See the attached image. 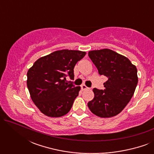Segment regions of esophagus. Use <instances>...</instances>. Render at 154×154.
Masks as SVG:
<instances>
[{"instance_id":"1","label":"esophagus","mask_w":154,"mask_h":154,"mask_svg":"<svg viewBox=\"0 0 154 154\" xmlns=\"http://www.w3.org/2000/svg\"><path fill=\"white\" fill-rule=\"evenodd\" d=\"M81 89L83 90H87V89H88V88L87 86H86L85 85H81Z\"/></svg>"}]
</instances>
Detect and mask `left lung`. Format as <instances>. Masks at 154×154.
I'll return each instance as SVG.
<instances>
[{"label": "left lung", "mask_w": 154, "mask_h": 154, "mask_svg": "<svg viewBox=\"0 0 154 154\" xmlns=\"http://www.w3.org/2000/svg\"><path fill=\"white\" fill-rule=\"evenodd\" d=\"M88 56L104 75V90L94 88L93 100L88 103L90 110L101 118H109L121 113L133 96L138 83L136 66L127 57L109 49L92 50Z\"/></svg>", "instance_id": "obj_1"}]
</instances>
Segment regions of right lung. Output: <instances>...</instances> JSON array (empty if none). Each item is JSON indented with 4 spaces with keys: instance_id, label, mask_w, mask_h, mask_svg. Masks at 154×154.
I'll return each instance as SVG.
<instances>
[{
    "instance_id": "1",
    "label": "right lung",
    "mask_w": 154,
    "mask_h": 154,
    "mask_svg": "<svg viewBox=\"0 0 154 154\" xmlns=\"http://www.w3.org/2000/svg\"><path fill=\"white\" fill-rule=\"evenodd\" d=\"M85 52L62 50L35 61L27 72V87L39 110L50 117L62 116L70 111L81 88L73 81V69Z\"/></svg>"
}]
</instances>
